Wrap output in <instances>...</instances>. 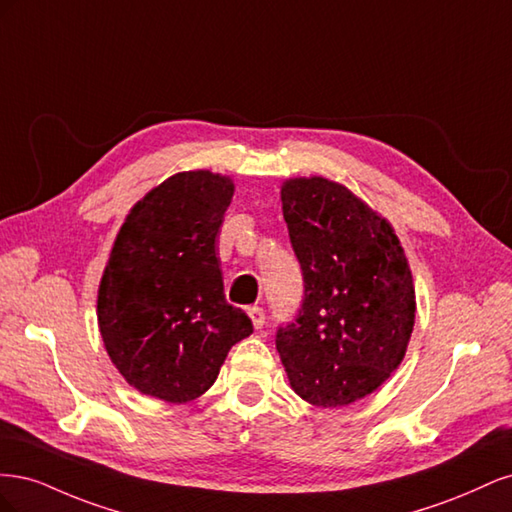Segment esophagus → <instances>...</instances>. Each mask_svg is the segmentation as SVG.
<instances>
[{"label": "esophagus", "mask_w": 512, "mask_h": 512, "mask_svg": "<svg viewBox=\"0 0 512 512\" xmlns=\"http://www.w3.org/2000/svg\"><path fill=\"white\" fill-rule=\"evenodd\" d=\"M247 316L252 318L254 329H262V324H265V320H267V316H265V309L258 307V305L247 307Z\"/></svg>", "instance_id": "34e87169"}]
</instances>
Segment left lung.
Listing matches in <instances>:
<instances>
[{"instance_id":"obj_1","label":"left lung","mask_w":512,"mask_h":512,"mask_svg":"<svg viewBox=\"0 0 512 512\" xmlns=\"http://www.w3.org/2000/svg\"><path fill=\"white\" fill-rule=\"evenodd\" d=\"M282 209L303 301L277 327V352L294 393L348 406L404 361L416 312L404 247L389 222L324 177L286 181Z\"/></svg>"}]
</instances>
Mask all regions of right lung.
<instances>
[{"label": "right lung", "mask_w": 512, "mask_h": 512, "mask_svg": "<svg viewBox=\"0 0 512 512\" xmlns=\"http://www.w3.org/2000/svg\"><path fill=\"white\" fill-rule=\"evenodd\" d=\"M235 185L209 170L179 173L136 203L98 290L111 361L134 389L168 404L203 395L228 350L254 331L224 297L215 237Z\"/></svg>", "instance_id": "right-lung-1"}]
</instances>
